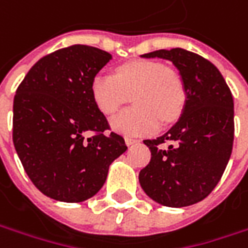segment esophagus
I'll return each mask as SVG.
<instances>
[{"label": "esophagus", "mask_w": 248, "mask_h": 248, "mask_svg": "<svg viewBox=\"0 0 248 248\" xmlns=\"http://www.w3.org/2000/svg\"><path fill=\"white\" fill-rule=\"evenodd\" d=\"M139 140L135 138H131V137H127L125 138V143H127V146H131V145H135V143H138Z\"/></svg>", "instance_id": "1"}]
</instances>
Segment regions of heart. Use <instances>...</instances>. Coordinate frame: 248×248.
I'll return each mask as SVG.
<instances>
[{"mask_svg":"<svg viewBox=\"0 0 248 248\" xmlns=\"http://www.w3.org/2000/svg\"><path fill=\"white\" fill-rule=\"evenodd\" d=\"M131 95L134 108L110 121L113 131L142 137L157 131L160 123H172L184 111L185 84L171 67L156 61H131L116 69L114 76L96 74L91 81L95 106L106 116L114 114Z\"/></svg>","mask_w":248,"mask_h":248,"instance_id":"1","label":"heart"}]
</instances>
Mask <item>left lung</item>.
<instances>
[{"mask_svg": "<svg viewBox=\"0 0 248 248\" xmlns=\"http://www.w3.org/2000/svg\"><path fill=\"white\" fill-rule=\"evenodd\" d=\"M142 58L172 62L185 84L186 102L179 120L164 135L146 139L150 163L139 172L145 193L166 207H186L213 192L233 146V98L222 74L200 55L182 48L158 49ZM164 141L171 145L161 148Z\"/></svg>", "mask_w": 248, "mask_h": 248, "instance_id": "left-lung-1", "label": "left lung"}]
</instances>
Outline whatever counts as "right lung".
<instances>
[{"label": "right lung", "mask_w": 248, "mask_h": 248, "mask_svg": "<svg viewBox=\"0 0 248 248\" xmlns=\"http://www.w3.org/2000/svg\"><path fill=\"white\" fill-rule=\"evenodd\" d=\"M111 59L76 44L41 58L14 99V145L34 186L58 202L80 203L100 190L127 145L110 132L91 96V81ZM93 133L85 139V134Z\"/></svg>", "instance_id": "obj_1"}]
</instances>
